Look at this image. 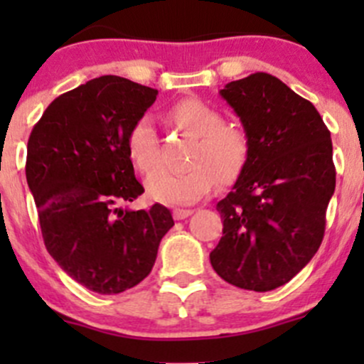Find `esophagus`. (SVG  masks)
Wrapping results in <instances>:
<instances>
[{
	"mask_svg": "<svg viewBox=\"0 0 364 364\" xmlns=\"http://www.w3.org/2000/svg\"><path fill=\"white\" fill-rule=\"evenodd\" d=\"M193 213V209H174V218L176 220H185L188 218Z\"/></svg>",
	"mask_w": 364,
	"mask_h": 364,
	"instance_id": "34e87169",
	"label": "esophagus"
}]
</instances>
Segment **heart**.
Masks as SVG:
<instances>
[{"label":"heart","instance_id":"b5f03b06","mask_svg":"<svg viewBox=\"0 0 364 364\" xmlns=\"http://www.w3.org/2000/svg\"><path fill=\"white\" fill-rule=\"evenodd\" d=\"M168 117L179 130L193 135L196 144L188 155L190 168L183 172H160L159 135L149 116H141L127 137V151L141 174L153 176L148 196L168 205H185L200 200L215 186L236 181L250 160V135L240 124L223 123V114L199 98H183L168 109Z\"/></svg>","mask_w":364,"mask_h":364}]
</instances>
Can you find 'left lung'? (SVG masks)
<instances>
[{"mask_svg":"<svg viewBox=\"0 0 364 364\" xmlns=\"http://www.w3.org/2000/svg\"><path fill=\"white\" fill-rule=\"evenodd\" d=\"M220 95L240 116L252 151L216 204L223 236L209 260L230 285L273 291L310 262L324 237L336 183L331 134L311 102L269 73L232 80Z\"/></svg>","mask_w":364,"mask_h":364,"instance_id":"left-lung-1","label":"left lung"}]
</instances>
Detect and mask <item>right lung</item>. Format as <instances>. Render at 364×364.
Segmentation results:
<instances>
[{"mask_svg":"<svg viewBox=\"0 0 364 364\" xmlns=\"http://www.w3.org/2000/svg\"><path fill=\"white\" fill-rule=\"evenodd\" d=\"M159 91L102 75L60 95L28 141L26 179L47 252L77 284L119 294L153 269L171 211L117 208L144 188L135 179L127 137Z\"/></svg>","mask_w":364,"mask_h":364,"instance_id":"right-lung-1","label":"right lung"}]
</instances>
